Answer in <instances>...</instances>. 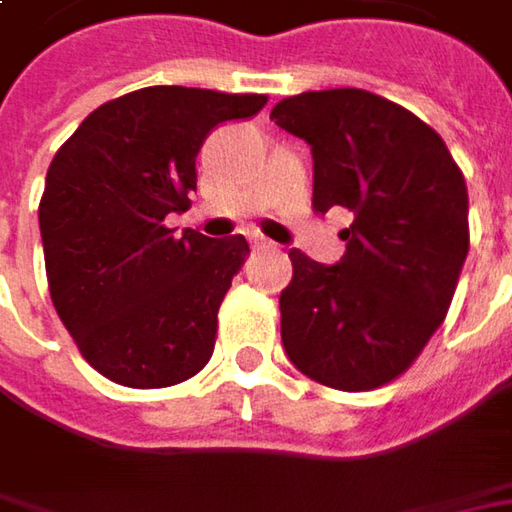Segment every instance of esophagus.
I'll list each match as a JSON object with an SVG mask.
<instances>
[{
  "label": "esophagus",
  "instance_id": "esophagus-1",
  "mask_svg": "<svg viewBox=\"0 0 512 512\" xmlns=\"http://www.w3.org/2000/svg\"><path fill=\"white\" fill-rule=\"evenodd\" d=\"M250 247H253V250H267L270 242H267V239H250Z\"/></svg>",
  "mask_w": 512,
  "mask_h": 512
}]
</instances>
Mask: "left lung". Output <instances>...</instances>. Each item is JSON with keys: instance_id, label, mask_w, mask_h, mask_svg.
<instances>
[{"instance_id": "left-lung-1", "label": "left lung", "mask_w": 512, "mask_h": 512, "mask_svg": "<svg viewBox=\"0 0 512 512\" xmlns=\"http://www.w3.org/2000/svg\"><path fill=\"white\" fill-rule=\"evenodd\" d=\"M270 119L310 145L313 210L353 219L336 265L287 253V359L336 390L382 387L416 362L453 302L470 247L462 170L436 130L370 90H307Z\"/></svg>"}]
</instances>
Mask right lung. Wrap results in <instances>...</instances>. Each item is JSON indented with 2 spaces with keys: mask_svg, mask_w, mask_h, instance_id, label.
<instances>
[{
  "mask_svg": "<svg viewBox=\"0 0 512 512\" xmlns=\"http://www.w3.org/2000/svg\"><path fill=\"white\" fill-rule=\"evenodd\" d=\"M262 93L156 85L96 108L56 150L39 202L53 307L79 353L125 387H170L213 356L245 236H173L207 133L265 108Z\"/></svg>",
  "mask_w": 512,
  "mask_h": 512,
  "instance_id": "add662e5",
  "label": "right lung"
}]
</instances>
